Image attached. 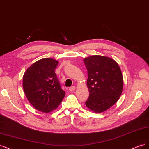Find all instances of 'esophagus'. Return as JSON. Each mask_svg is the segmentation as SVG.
<instances>
[{
  "label": "esophagus",
  "instance_id": "obj_1",
  "mask_svg": "<svg viewBox=\"0 0 149 149\" xmlns=\"http://www.w3.org/2000/svg\"><path fill=\"white\" fill-rule=\"evenodd\" d=\"M75 90V87H74V86H72V87H71L69 88V90L70 91V92H73L74 90Z\"/></svg>",
  "mask_w": 149,
  "mask_h": 149
}]
</instances>
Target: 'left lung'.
Returning <instances> with one entry per match:
<instances>
[{"label": "left lung", "instance_id": "left-lung-1", "mask_svg": "<svg viewBox=\"0 0 149 149\" xmlns=\"http://www.w3.org/2000/svg\"><path fill=\"white\" fill-rule=\"evenodd\" d=\"M88 72L90 92L85 104L95 113L106 111L117 102L123 88L121 69L108 57L94 55L84 59Z\"/></svg>", "mask_w": 149, "mask_h": 149}]
</instances>
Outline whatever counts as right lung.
<instances>
[{
	"label": "right lung",
	"instance_id": "add662e5",
	"mask_svg": "<svg viewBox=\"0 0 149 149\" xmlns=\"http://www.w3.org/2000/svg\"><path fill=\"white\" fill-rule=\"evenodd\" d=\"M59 62L51 58L38 60L23 75V87L27 99L34 108L49 113L58 107L65 97L55 73Z\"/></svg>",
	"mask_w": 149,
	"mask_h": 149
}]
</instances>
